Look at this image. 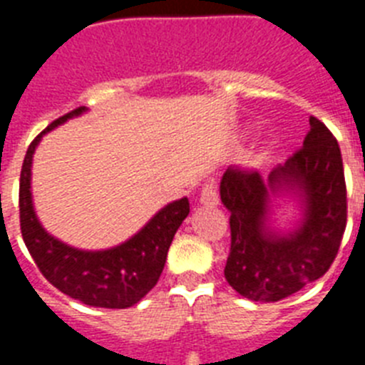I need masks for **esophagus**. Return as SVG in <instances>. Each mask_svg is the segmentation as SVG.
I'll return each instance as SVG.
<instances>
[{"label": "esophagus", "mask_w": 365, "mask_h": 365, "mask_svg": "<svg viewBox=\"0 0 365 365\" xmlns=\"http://www.w3.org/2000/svg\"><path fill=\"white\" fill-rule=\"evenodd\" d=\"M199 201L205 206H215L219 202V193H217V185L215 180H206L201 188V195H199Z\"/></svg>", "instance_id": "34e87169"}]
</instances>
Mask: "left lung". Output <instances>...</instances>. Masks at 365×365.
Returning <instances> with one entry per match:
<instances>
[{
    "label": "left lung",
    "mask_w": 365,
    "mask_h": 365,
    "mask_svg": "<svg viewBox=\"0 0 365 365\" xmlns=\"http://www.w3.org/2000/svg\"><path fill=\"white\" fill-rule=\"evenodd\" d=\"M303 146L269 180L230 166L221 179V201L230 210V254L225 278L252 302H279L322 278L333 265L347 222V190L340 146L327 125L309 118ZM296 187L306 195V221L291 236L265 235L268 193Z\"/></svg>",
    "instance_id": "obj_1"
}]
</instances>
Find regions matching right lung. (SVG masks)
<instances>
[{
  "instance_id": "add662e5",
  "label": "right lung",
  "mask_w": 365,
  "mask_h": 365,
  "mask_svg": "<svg viewBox=\"0 0 365 365\" xmlns=\"http://www.w3.org/2000/svg\"><path fill=\"white\" fill-rule=\"evenodd\" d=\"M82 111H86L83 106L56 118L29 144L19 175V227L29 254L58 291L93 307L125 309L157 285L173 235L190 214V202L185 197L168 205L137 235L111 250L83 252L51 237L32 210V153L41 135Z\"/></svg>"
}]
</instances>
